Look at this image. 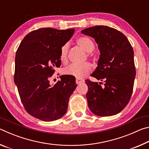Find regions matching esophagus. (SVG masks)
Returning <instances> with one entry per match:
<instances>
[{"mask_svg": "<svg viewBox=\"0 0 149 149\" xmlns=\"http://www.w3.org/2000/svg\"><path fill=\"white\" fill-rule=\"evenodd\" d=\"M75 82H76L77 84H81V83H84V80L82 79H80V78H76Z\"/></svg>", "mask_w": 149, "mask_h": 149, "instance_id": "esophagus-1", "label": "esophagus"}]
</instances>
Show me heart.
Returning a JSON list of instances; mask_svg holds the SVG:
<instances>
[{
  "label": "heart",
  "mask_w": 149,
  "mask_h": 149,
  "mask_svg": "<svg viewBox=\"0 0 149 149\" xmlns=\"http://www.w3.org/2000/svg\"><path fill=\"white\" fill-rule=\"evenodd\" d=\"M77 44L87 52H91L95 49V44L92 39L89 37L82 36L77 38L76 40ZM69 52V44L65 43L63 45L60 51V59L62 63L68 62V56ZM90 56V54H87ZM91 65L89 62H85L82 64H72L68 67L65 68L63 70L65 75H73L77 78H81L85 76L91 71Z\"/></svg>",
  "instance_id": "heart-1"
}]
</instances>
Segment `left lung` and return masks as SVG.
<instances>
[{
	"mask_svg": "<svg viewBox=\"0 0 149 149\" xmlns=\"http://www.w3.org/2000/svg\"><path fill=\"white\" fill-rule=\"evenodd\" d=\"M81 33L99 45L98 66L91 76L104 81L98 84L85 80L88 107L99 116L117 114L127 106L133 92L136 74L133 48L122 32L112 27L96 26Z\"/></svg>",
	"mask_w": 149,
	"mask_h": 149,
	"instance_id": "obj_1",
	"label": "left lung"
}]
</instances>
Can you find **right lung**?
Segmentation results:
<instances>
[{
	"mask_svg": "<svg viewBox=\"0 0 149 149\" xmlns=\"http://www.w3.org/2000/svg\"><path fill=\"white\" fill-rule=\"evenodd\" d=\"M74 29L44 27L26 35L17 50L14 82L20 99L29 114L45 122L62 118L66 112L71 95L77 87L74 77L62 75L54 85L49 78L61 64L60 51Z\"/></svg>",
	"mask_w": 149,
	"mask_h": 149,
	"instance_id": "right-lung-1",
	"label": "right lung"
}]
</instances>
